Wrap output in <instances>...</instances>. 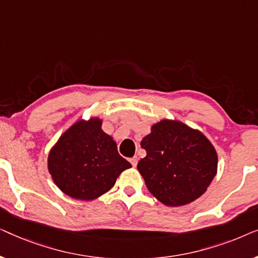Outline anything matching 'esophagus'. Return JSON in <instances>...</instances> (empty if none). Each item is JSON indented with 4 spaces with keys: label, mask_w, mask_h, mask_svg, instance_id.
I'll return each mask as SVG.
<instances>
[{
    "label": "esophagus",
    "mask_w": 258,
    "mask_h": 258,
    "mask_svg": "<svg viewBox=\"0 0 258 258\" xmlns=\"http://www.w3.org/2000/svg\"><path fill=\"white\" fill-rule=\"evenodd\" d=\"M137 161H139V158H137V156H134V157L130 158V163L133 164V167H136Z\"/></svg>",
    "instance_id": "obj_1"
}]
</instances>
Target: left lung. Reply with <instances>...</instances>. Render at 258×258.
<instances>
[{
    "mask_svg": "<svg viewBox=\"0 0 258 258\" xmlns=\"http://www.w3.org/2000/svg\"><path fill=\"white\" fill-rule=\"evenodd\" d=\"M137 164L149 191L168 207L191 203L207 191L217 172V153L200 130L172 119L151 126Z\"/></svg>",
    "mask_w": 258,
    "mask_h": 258,
    "instance_id": "obj_1",
    "label": "left lung"
}]
</instances>
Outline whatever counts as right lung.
Listing matches in <instances>:
<instances>
[{
    "label": "right lung",
    "instance_id": "add662e5",
    "mask_svg": "<svg viewBox=\"0 0 258 258\" xmlns=\"http://www.w3.org/2000/svg\"><path fill=\"white\" fill-rule=\"evenodd\" d=\"M101 126L98 117L80 119L62 134L49 153L52 181L73 199H97L114 186L122 171L132 168Z\"/></svg>",
    "mask_w": 258,
    "mask_h": 258
}]
</instances>
